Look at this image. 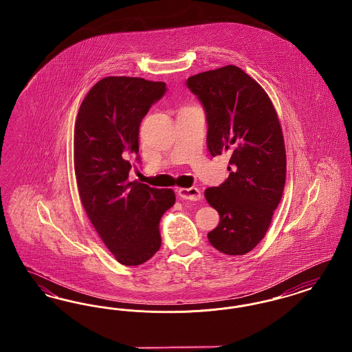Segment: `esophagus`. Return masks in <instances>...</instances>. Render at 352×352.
<instances>
[{"label": "esophagus", "instance_id": "34e87169", "mask_svg": "<svg viewBox=\"0 0 352 352\" xmlns=\"http://www.w3.org/2000/svg\"><path fill=\"white\" fill-rule=\"evenodd\" d=\"M181 199L184 201H199L201 198V190L198 187H190V188H178L177 190Z\"/></svg>", "mask_w": 352, "mask_h": 352}]
</instances>
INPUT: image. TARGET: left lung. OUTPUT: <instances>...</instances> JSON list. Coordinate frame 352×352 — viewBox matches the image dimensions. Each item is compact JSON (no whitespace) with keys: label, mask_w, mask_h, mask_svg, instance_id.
<instances>
[{"label":"left lung","mask_w":352,"mask_h":352,"mask_svg":"<svg viewBox=\"0 0 352 352\" xmlns=\"http://www.w3.org/2000/svg\"><path fill=\"white\" fill-rule=\"evenodd\" d=\"M186 85L204 108L211 155H231L228 178L204 191L220 215L208 241L221 253L245 254L264 239L284 192L286 153L276 109L263 87L232 65L190 76Z\"/></svg>","instance_id":"obj_1"}]
</instances>
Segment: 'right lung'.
Here are the masks:
<instances>
[{"instance_id": "right-lung-1", "label": "right lung", "mask_w": 352, "mask_h": 352, "mask_svg": "<svg viewBox=\"0 0 352 352\" xmlns=\"http://www.w3.org/2000/svg\"><path fill=\"white\" fill-rule=\"evenodd\" d=\"M166 89L164 82L142 78H104L84 98L75 122L80 201L107 248L126 267L144 264L160 250V220L175 203L171 188L128 179L140 124Z\"/></svg>"}]
</instances>
